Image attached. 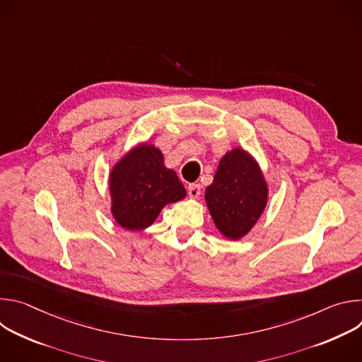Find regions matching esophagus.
<instances>
[{
  "label": "esophagus",
  "instance_id": "1",
  "mask_svg": "<svg viewBox=\"0 0 362 362\" xmlns=\"http://www.w3.org/2000/svg\"><path fill=\"white\" fill-rule=\"evenodd\" d=\"M187 193H189V196H190L192 199H197V197L200 196V185H197V183L189 185Z\"/></svg>",
  "mask_w": 362,
  "mask_h": 362
}]
</instances>
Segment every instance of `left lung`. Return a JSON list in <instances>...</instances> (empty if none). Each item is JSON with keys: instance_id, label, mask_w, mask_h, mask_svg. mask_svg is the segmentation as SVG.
Wrapping results in <instances>:
<instances>
[{"instance_id": "left-lung-1", "label": "left lung", "mask_w": 362, "mask_h": 362, "mask_svg": "<svg viewBox=\"0 0 362 362\" xmlns=\"http://www.w3.org/2000/svg\"><path fill=\"white\" fill-rule=\"evenodd\" d=\"M269 199L268 182L252 154L242 148L228 150L219 160L204 200L221 235L230 240L246 236L261 219Z\"/></svg>"}]
</instances>
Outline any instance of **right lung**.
<instances>
[{
  "instance_id": "right-lung-1",
  "label": "right lung",
  "mask_w": 362,
  "mask_h": 362,
  "mask_svg": "<svg viewBox=\"0 0 362 362\" xmlns=\"http://www.w3.org/2000/svg\"><path fill=\"white\" fill-rule=\"evenodd\" d=\"M110 212L126 230H141L153 225L169 203L186 197L176 172L165 166L159 147L148 140L126 151L109 175Z\"/></svg>"
}]
</instances>
